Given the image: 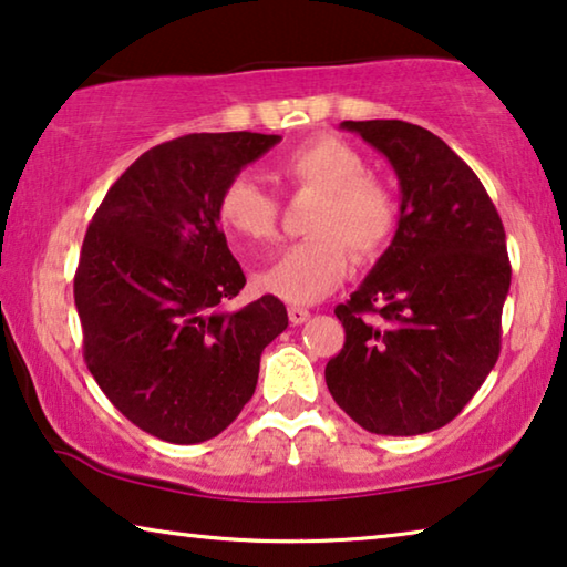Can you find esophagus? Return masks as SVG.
Returning <instances> with one entry per match:
<instances>
[{
	"label": "esophagus",
	"instance_id": "1",
	"mask_svg": "<svg viewBox=\"0 0 567 567\" xmlns=\"http://www.w3.org/2000/svg\"><path fill=\"white\" fill-rule=\"evenodd\" d=\"M287 316H290V323L300 326V323H306V320L310 318V310L308 308H300V306H290V308H287Z\"/></svg>",
	"mask_w": 567,
	"mask_h": 567
}]
</instances>
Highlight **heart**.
<instances>
[{
  "instance_id": "b5f03b06",
  "label": "heart",
  "mask_w": 567,
  "mask_h": 567,
  "mask_svg": "<svg viewBox=\"0 0 567 567\" xmlns=\"http://www.w3.org/2000/svg\"><path fill=\"white\" fill-rule=\"evenodd\" d=\"M287 185L318 193L310 239L287 247L259 272L261 290L285 302L308 306L333 290L357 259H374L392 241L400 221L394 190L367 175V159L338 137H316L287 152L277 165ZM218 216L241 244L275 239L280 203L249 175H236L218 198Z\"/></svg>"
}]
</instances>
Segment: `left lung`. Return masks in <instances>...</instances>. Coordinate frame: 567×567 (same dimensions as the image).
I'll return each mask as SVG.
<instances>
[{
	"instance_id": "8db88e82",
	"label": "left lung",
	"mask_w": 567,
	"mask_h": 567,
	"mask_svg": "<svg viewBox=\"0 0 567 567\" xmlns=\"http://www.w3.org/2000/svg\"><path fill=\"white\" fill-rule=\"evenodd\" d=\"M341 130L390 159L402 200L392 244L336 308L346 343L326 384L369 433L422 435L458 415L499 359L506 234L476 173L433 132L400 120Z\"/></svg>"
}]
</instances>
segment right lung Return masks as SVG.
Segmentation results:
<instances>
[{
	"instance_id": "add662e5",
	"label": "right lung",
	"mask_w": 567,
	"mask_h": 567,
	"mask_svg": "<svg viewBox=\"0 0 567 567\" xmlns=\"http://www.w3.org/2000/svg\"><path fill=\"white\" fill-rule=\"evenodd\" d=\"M280 134H185L134 159L101 200L73 280L83 357L116 410L159 437H216L251 400L259 357L287 328L265 295L226 310L247 277L221 231L226 183Z\"/></svg>"
}]
</instances>
